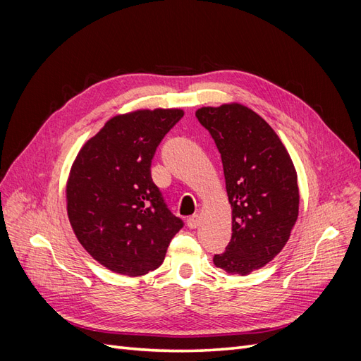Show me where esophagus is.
Segmentation results:
<instances>
[{
    "label": "esophagus",
    "mask_w": 361,
    "mask_h": 361,
    "mask_svg": "<svg viewBox=\"0 0 361 361\" xmlns=\"http://www.w3.org/2000/svg\"><path fill=\"white\" fill-rule=\"evenodd\" d=\"M187 224H188V227H190V228L199 227V226H200V215H197V214L191 215V216L188 218V220H187Z\"/></svg>",
    "instance_id": "34e87169"
}]
</instances>
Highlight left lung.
I'll list each match as a JSON object with an SVG mask.
<instances>
[{
    "mask_svg": "<svg viewBox=\"0 0 361 361\" xmlns=\"http://www.w3.org/2000/svg\"><path fill=\"white\" fill-rule=\"evenodd\" d=\"M195 117L221 154L232 206V239L214 264L228 274L247 276L288 243L300 207L297 170L274 129L248 106H202Z\"/></svg>",
    "mask_w": 361,
    "mask_h": 361,
    "instance_id": "left-lung-1",
    "label": "left lung"
}]
</instances>
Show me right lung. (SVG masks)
Segmentation results:
<instances>
[{
    "label": "right lung",
    "instance_id": "add662e5",
    "mask_svg": "<svg viewBox=\"0 0 361 361\" xmlns=\"http://www.w3.org/2000/svg\"><path fill=\"white\" fill-rule=\"evenodd\" d=\"M182 117L179 108L114 116L72 164L66 203L73 233L117 274L138 277L157 269L183 226L150 176L158 145Z\"/></svg>",
    "mask_w": 361,
    "mask_h": 361
}]
</instances>
